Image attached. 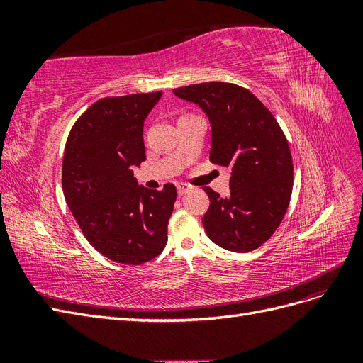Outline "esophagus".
Instances as JSON below:
<instances>
[{
	"instance_id": "1",
	"label": "esophagus",
	"mask_w": 363,
	"mask_h": 363,
	"mask_svg": "<svg viewBox=\"0 0 363 363\" xmlns=\"http://www.w3.org/2000/svg\"><path fill=\"white\" fill-rule=\"evenodd\" d=\"M189 189H191L189 184H186V183H177V192H179V195L186 194Z\"/></svg>"
}]
</instances>
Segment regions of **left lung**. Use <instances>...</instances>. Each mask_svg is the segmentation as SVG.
<instances>
[{
  "mask_svg": "<svg viewBox=\"0 0 363 363\" xmlns=\"http://www.w3.org/2000/svg\"><path fill=\"white\" fill-rule=\"evenodd\" d=\"M172 92L206 113L211 160L232 169L225 199L203 188L211 200L203 216L207 236L228 251L256 250L280 225L292 194V157L280 125L255 95L232 83H200Z\"/></svg>",
  "mask_w": 363,
  "mask_h": 363,
  "instance_id": "8db88e82",
  "label": "left lung"
}]
</instances>
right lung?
I'll use <instances>...</instances> for the list:
<instances>
[{
    "label": "right lung",
    "instance_id": "add662e5",
    "mask_svg": "<svg viewBox=\"0 0 363 363\" xmlns=\"http://www.w3.org/2000/svg\"><path fill=\"white\" fill-rule=\"evenodd\" d=\"M162 92L108 96L77 119L62 167L65 200L91 245L124 265L155 259L168 240L177 189L140 186L133 175L145 160L144 121Z\"/></svg>",
    "mask_w": 363,
    "mask_h": 363
}]
</instances>
